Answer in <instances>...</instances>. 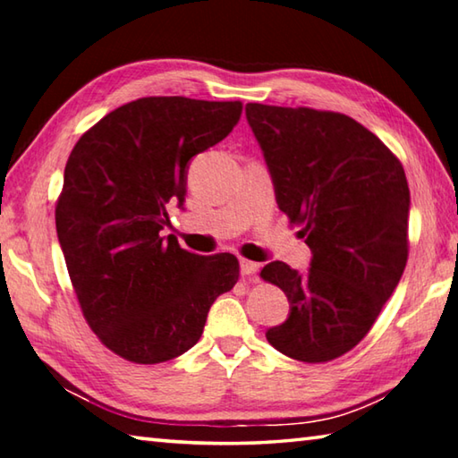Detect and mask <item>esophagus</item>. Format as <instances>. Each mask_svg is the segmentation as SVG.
<instances>
[{"label":"esophagus","mask_w":458,"mask_h":458,"mask_svg":"<svg viewBox=\"0 0 458 458\" xmlns=\"http://www.w3.org/2000/svg\"><path fill=\"white\" fill-rule=\"evenodd\" d=\"M258 266L256 262H250V260H240V272H242V278H252L254 274L258 272Z\"/></svg>","instance_id":"1"}]
</instances>
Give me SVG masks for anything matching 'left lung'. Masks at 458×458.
I'll use <instances>...</instances> for the list:
<instances>
[{"label": "left lung", "mask_w": 458, "mask_h": 458, "mask_svg": "<svg viewBox=\"0 0 458 458\" xmlns=\"http://www.w3.org/2000/svg\"><path fill=\"white\" fill-rule=\"evenodd\" d=\"M274 192L312 250L310 270L266 264L290 302L266 332L278 352L328 362L369 335L409 260L411 192L398 157L352 118L312 107L246 104Z\"/></svg>", "instance_id": "1"}]
</instances>
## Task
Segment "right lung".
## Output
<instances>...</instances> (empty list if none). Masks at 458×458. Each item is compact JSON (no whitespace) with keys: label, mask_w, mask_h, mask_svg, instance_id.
<instances>
[{"label":"right lung","mask_w":458,"mask_h":458,"mask_svg":"<svg viewBox=\"0 0 458 458\" xmlns=\"http://www.w3.org/2000/svg\"><path fill=\"white\" fill-rule=\"evenodd\" d=\"M242 102L149 96L104 115L68 157L55 230L72 286L106 348L136 364L190 351L216 298L234 288V254L164 240L165 206L186 194L188 162L222 142Z\"/></svg>","instance_id":"1"}]
</instances>
